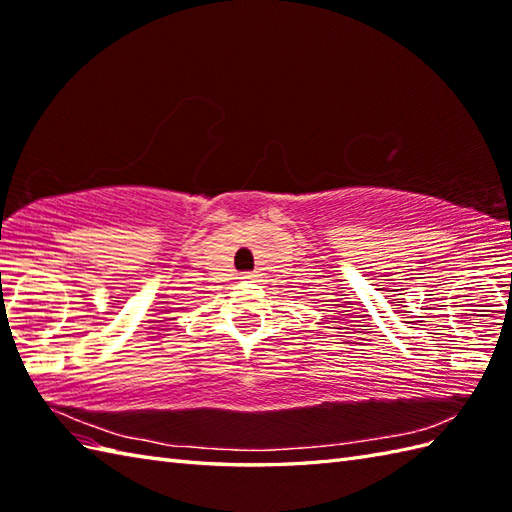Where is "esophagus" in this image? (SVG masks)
I'll list each match as a JSON object with an SVG mask.
<instances>
[{
	"instance_id": "obj_1",
	"label": "esophagus",
	"mask_w": 512,
	"mask_h": 512,
	"mask_svg": "<svg viewBox=\"0 0 512 512\" xmlns=\"http://www.w3.org/2000/svg\"><path fill=\"white\" fill-rule=\"evenodd\" d=\"M257 275H255V272H244V275H242V279H255Z\"/></svg>"
}]
</instances>
